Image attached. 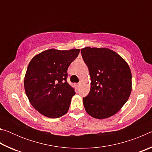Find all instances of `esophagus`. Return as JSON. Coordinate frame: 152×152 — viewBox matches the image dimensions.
<instances>
[{
	"mask_svg": "<svg viewBox=\"0 0 152 152\" xmlns=\"http://www.w3.org/2000/svg\"><path fill=\"white\" fill-rule=\"evenodd\" d=\"M76 84V86H78L79 85H80V83H77V84Z\"/></svg>",
	"mask_w": 152,
	"mask_h": 152,
	"instance_id": "obj_1",
	"label": "esophagus"
}]
</instances>
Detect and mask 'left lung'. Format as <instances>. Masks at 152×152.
<instances>
[{"label":"left lung","instance_id":"1","mask_svg":"<svg viewBox=\"0 0 152 152\" xmlns=\"http://www.w3.org/2000/svg\"><path fill=\"white\" fill-rule=\"evenodd\" d=\"M91 76V90L83 98L86 113L95 119L113 116L121 109L132 90V72L119 54L107 48L81 49Z\"/></svg>","mask_w":152,"mask_h":152}]
</instances>
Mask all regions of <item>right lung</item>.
I'll list each match as a JSON object with an SVG mask.
<instances>
[{
    "mask_svg": "<svg viewBox=\"0 0 152 152\" xmlns=\"http://www.w3.org/2000/svg\"><path fill=\"white\" fill-rule=\"evenodd\" d=\"M79 52V49H50L31 60L24 78L25 91L30 103L42 115L56 119L68 111L75 92L66 82L67 71Z\"/></svg>",
    "mask_w": 152,
    "mask_h": 152,
    "instance_id": "add662e5",
    "label": "right lung"
}]
</instances>
